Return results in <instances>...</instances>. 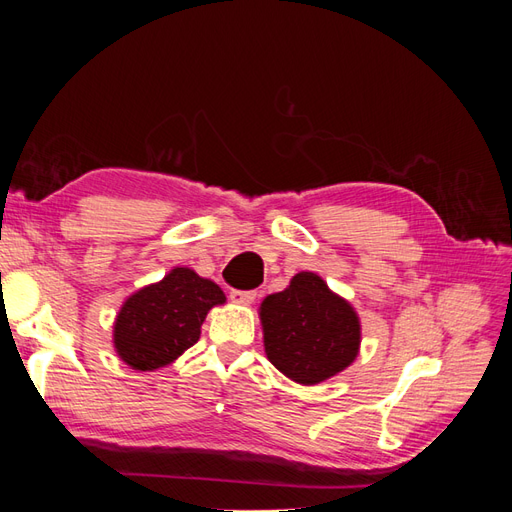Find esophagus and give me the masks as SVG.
<instances>
[{"label":"esophagus","instance_id":"1","mask_svg":"<svg viewBox=\"0 0 512 512\" xmlns=\"http://www.w3.org/2000/svg\"><path fill=\"white\" fill-rule=\"evenodd\" d=\"M256 297H258L256 290H232L230 292V299L239 305H250L256 301Z\"/></svg>","mask_w":512,"mask_h":512}]
</instances>
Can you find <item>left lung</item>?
Listing matches in <instances>:
<instances>
[{
    "label": "left lung",
    "instance_id": "1",
    "mask_svg": "<svg viewBox=\"0 0 512 512\" xmlns=\"http://www.w3.org/2000/svg\"><path fill=\"white\" fill-rule=\"evenodd\" d=\"M267 359L290 380L312 386L354 363L361 322L354 307L320 275L301 271L260 303Z\"/></svg>",
    "mask_w": 512,
    "mask_h": 512
}]
</instances>
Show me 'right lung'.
Listing matches in <instances>:
<instances>
[{
    "mask_svg": "<svg viewBox=\"0 0 512 512\" xmlns=\"http://www.w3.org/2000/svg\"><path fill=\"white\" fill-rule=\"evenodd\" d=\"M222 303L226 297L218 284L188 267H175L121 305L113 324L119 359L136 371L170 365L198 342L209 309Z\"/></svg>",
    "mask_w": 512,
    "mask_h": 512,
    "instance_id": "right-lung-1",
    "label": "right lung"
}]
</instances>
